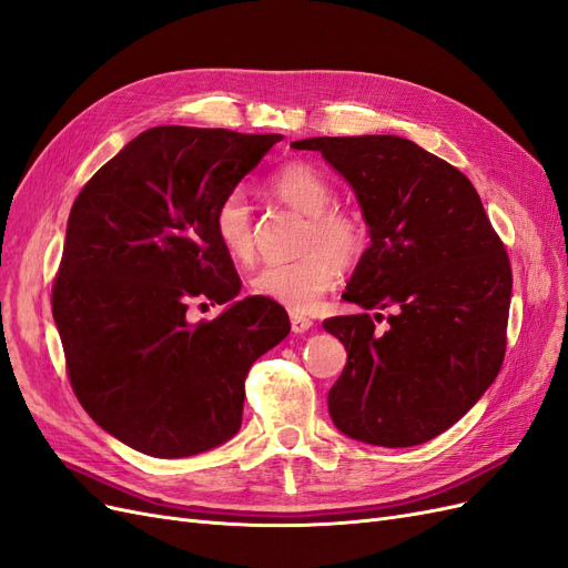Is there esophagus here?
<instances>
[{"label":"esophagus","instance_id":"34e87169","mask_svg":"<svg viewBox=\"0 0 568 568\" xmlns=\"http://www.w3.org/2000/svg\"><path fill=\"white\" fill-rule=\"evenodd\" d=\"M291 329H294V334L311 332L313 329V320L301 315V313H291Z\"/></svg>","mask_w":568,"mask_h":568}]
</instances>
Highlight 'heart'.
Masks as SVG:
<instances>
[{
	"label": "heart",
	"mask_w": 568,
	"mask_h": 568,
	"mask_svg": "<svg viewBox=\"0 0 568 568\" xmlns=\"http://www.w3.org/2000/svg\"><path fill=\"white\" fill-rule=\"evenodd\" d=\"M267 192L307 217L303 253L288 263L261 265L248 280L255 296L282 303L294 311L311 307L329 291L341 267L359 261L367 246L363 222L346 211H336L334 189L326 178L307 163H286L267 180ZM215 236L234 261H251L253 255V211L244 192H230L220 201Z\"/></svg>",
	"instance_id": "obj_1"
}]
</instances>
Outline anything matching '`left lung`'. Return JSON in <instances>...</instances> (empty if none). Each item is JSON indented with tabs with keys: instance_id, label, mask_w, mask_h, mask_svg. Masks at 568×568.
Masks as SVG:
<instances>
[{
	"instance_id": "1",
	"label": "left lung",
	"mask_w": 568,
	"mask_h": 568,
	"mask_svg": "<svg viewBox=\"0 0 568 568\" xmlns=\"http://www.w3.org/2000/svg\"><path fill=\"white\" fill-rule=\"evenodd\" d=\"M346 180L369 227L343 301L386 311L324 320L348 353L329 390L341 434L382 448L436 438L478 403L503 367L511 267L474 184L395 134L311 136ZM379 320V313L374 315Z\"/></svg>"
}]
</instances>
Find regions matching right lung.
<instances>
[{
	"mask_svg": "<svg viewBox=\"0 0 568 568\" xmlns=\"http://www.w3.org/2000/svg\"><path fill=\"white\" fill-rule=\"evenodd\" d=\"M282 134L161 125L134 136L78 194L68 215L51 313L84 412L130 448L192 457L242 426L251 365L291 332L280 303L248 296L211 323L242 280L220 246V201Z\"/></svg>",
	"mask_w": 568,
	"mask_h": 568,
	"instance_id": "obj_1",
	"label": "right lung"
}]
</instances>
